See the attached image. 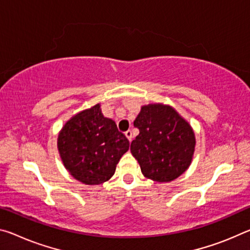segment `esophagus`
Here are the masks:
<instances>
[{
  "instance_id": "34e87169",
  "label": "esophagus",
  "mask_w": 250,
  "mask_h": 250,
  "mask_svg": "<svg viewBox=\"0 0 250 250\" xmlns=\"http://www.w3.org/2000/svg\"><path fill=\"white\" fill-rule=\"evenodd\" d=\"M125 137L128 138V140L131 142L132 141V131H131V130H128V131H125Z\"/></svg>"
}]
</instances>
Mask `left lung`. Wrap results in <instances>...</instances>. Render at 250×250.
Returning <instances> with one entry per match:
<instances>
[{
  "label": "left lung",
  "instance_id": "8db88e82",
  "mask_svg": "<svg viewBox=\"0 0 250 250\" xmlns=\"http://www.w3.org/2000/svg\"><path fill=\"white\" fill-rule=\"evenodd\" d=\"M133 125L139 129V134L130 150L146 178L169 182L189 168L195 152V132L172 106H141Z\"/></svg>",
  "mask_w": 250,
  "mask_h": 250
}]
</instances>
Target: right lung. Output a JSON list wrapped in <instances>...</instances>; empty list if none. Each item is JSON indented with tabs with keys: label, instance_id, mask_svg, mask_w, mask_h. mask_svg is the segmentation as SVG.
Returning a JSON list of instances; mask_svg holds the SVG:
<instances>
[{
	"label": "right lung",
	"instance_id": "obj_1",
	"mask_svg": "<svg viewBox=\"0 0 250 250\" xmlns=\"http://www.w3.org/2000/svg\"><path fill=\"white\" fill-rule=\"evenodd\" d=\"M129 146L116 122L102 114L99 104L66 121L58 137L59 153L65 169L84 185L108 181Z\"/></svg>",
	"mask_w": 250,
	"mask_h": 250
}]
</instances>
